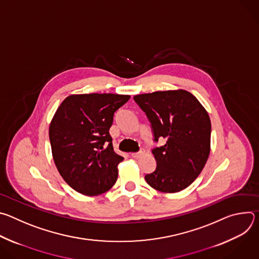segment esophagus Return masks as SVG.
<instances>
[{
  "label": "esophagus",
  "instance_id": "esophagus-1",
  "mask_svg": "<svg viewBox=\"0 0 259 259\" xmlns=\"http://www.w3.org/2000/svg\"><path fill=\"white\" fill-rule=\"evenodd\" d=\"M143 154H144V151L141 150V151L138 152V153H132V154H131V157H132V158H135V159H138V158L142 157Z\"/></svg>",
  "mask_w": 259,
  "mask_h": 259
}]
</instances>
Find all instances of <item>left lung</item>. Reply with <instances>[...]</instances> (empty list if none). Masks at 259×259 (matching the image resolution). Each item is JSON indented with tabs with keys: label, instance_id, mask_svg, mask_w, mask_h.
Segmentation results:
<instances>
[{
	"label": "left lung",
	"instance_id": "obj_1",
	"mask_svg": "<svg viewBox=\"0 0 259 259\" xmlns=\"http://www.w3.org/2000/svg\"><path fill=\"white\" fill-rule=\"evenodd\" d=\"M133 98L152 123L155 140L166 141L153 150L157 168L145 175L146 182L168 194L187 189L209 158L211 122L207 110L183 89L138 94Z\"/></svg>",
	"mask_w": 259,
	"mask_h": 259
}]
</instances>
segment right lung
Segmentation results:
<instances>
[{
  "label": "right lung",
  "mask_w": 259,
  "mask_h": 259,
  "mask_svg": "<svg viewBox=\"0 0 259 259\" xmlns=\"http://www.w3.org/2000/svg\"><path fill=\"white\" fill-rule=\"evenodd\" d=\"M130 95L71 94L58 106L49 127L52 157L64 181L85 196L107 192L124 160L115 153L109 128L114 113Z\"/></svg>",
  "instance_id": "right-lung-1"
}]
</instances>
